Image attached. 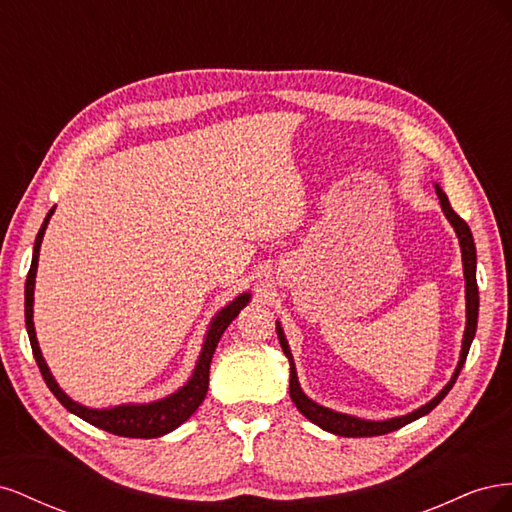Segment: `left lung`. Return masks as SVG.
Segmentation results:
<instances>
[{
	"label": "left lung",
	"instance_id": "1",
	"mask_svg": "<svg viewBox=\"0 0 512 512\" xmlns=\"http://www.w3.org/2000/svg\"><path fill=\"white\" fill-rule=\"evenodd\" d=\"M436 194L440 198V207L446 215V220L451 222V226L457 232V239H459V247H461V262H463V280H466V331H463V342H461V354H459V363L453 371L451 380L446 382L444 389L433 397L431 401H427L425 406L416 408L404 416H393V418H386V421H367V418H359V416H352V414H342V412H335L331 408H324L320 404H316L314 399H309L297 378V367H294V359H292V352L290 346L286 342V335L280 322H275V331L277 337H280V344L284 354L288 356V363H290V399L294 401V406L297 410L309 418L314 425H318L320 429L335 433V436H344V438H371V436H384V433H391L399 427H404L416 418H421L425 414H429L433 408H436L440 401L448 395V391L453 389V384L459 376V371L468 359V352L472 346V339L476 335V322H478V286H476V247H474V237H472V230L470 226L463 222L459 215L453 211L451 203H448V196L442 192L440 185L436 183Z\"/></svg>",
	"mask_w": 512,
	"mask_h": 512
}]
</instances>
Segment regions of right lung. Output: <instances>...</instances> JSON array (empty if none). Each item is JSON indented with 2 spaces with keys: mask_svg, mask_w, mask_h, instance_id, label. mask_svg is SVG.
<instances>
[{
  "mask_svg": "<svg viewBox=\"0 0 512 512\" xmlns=\"http://www.w3.org/2000/svg\"><path fill=\"white\" fill-rule=\"evenodd\" d=\"M53 213H55V207L46 213V218L38 230V237L34 243L32 267H29L27 282H25V327H27V335H29V344H32L34 359L40 367V374H42L46 386H49L51 393L59 399V404L64 406L68 412L83 418V421L91 423L94 427H100L108 433H115V436L160 438V436H164V433H170L181 423L188 421V418L198 410V406L203 404V399L209 389V367H211L215 346H218L220 337L228 329V324L239 316V312L247 303L252 301V292H241L239 297L232 299L226 307H222L220 312L213 316L209 329L205 333L203 350H200V354H198L196 367L192 371L190 380L185 382L181 389H177L175 393H170L168 397H162L158 401H149V404H121V406H113V408H87L59 389V384L55 382L49 365H46V361H44L42 350L38 346L36 329H34V286H36L40 245H42L44 230H46V226H49V220Z\"/></svg>",
  "mask_w": 512,
  "mask_h": 512,
  "instance_id": "1",
  "label": "right lung"
}]
</instances>
